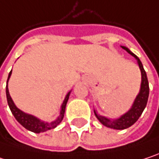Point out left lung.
Masks as SVG:
<instances>
[{
	"label": "left lung",
	"instance_id": "8db88e82",
	"mask_svg": "<svg viewBox=\"0 0 159 159\" xmlns=\"http://www.w3.org/2000/svg\"><path fill=\"white\" fill-rule=\"evenodd\" d=\"M121 48L125 49L128 53H130L133 57H134L135 60L137 61V63H138L140 71H141L142 81H141L140 91H139L138 95L136 96L131 109L126 113L121 115L120 118H118V119H109L107 117L99 115L96 110H94V113H95L97 119L104 126L111 128V129H115V130H124V129H127V128L131 127L133 124H134L137 121V120L139 119V117L142 115L144 108L146 107L147 100H148V96H149V84H148V80H147V76H146V73H145V71L143 69L141 61L139 60V58L135 54H134L128 48H126L124 46H121Z\"/></svg>",
	"mask_w": 159,
	"mask_h": 159
}]
</instances>
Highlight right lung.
I'll return each instance as SVG.
<instances>
[{"mask_svg":"<svg viewBox=\"0 0 159 159\" xmlns=\"http://www.w3.org/2000/svg\"><path fill=\"white\" fill-rule=\"evenodd\" d=\"M11 75H12V71L9 73V75H8V79H7V85H6V98H7V102H8V105H9V108L12 111L13 115L15 116V118L16 119V120L23 126L25 127L26 130L30 131V132H33V133H36V134H39V133H44V132H47L48 130H51V129H54L56 128L62 120L63 117H64V113H65V108H66V104H67V101L69 99V97H70V94H71V91H69L61 104V111H60V116L53 121L51 122H46V121H43L41 120H39V118L31 115V114H27L24 111H22L21 110H19L17 107L16 106V104L14 103L11 96H10V93H9V89H8V81L11 77Z\"/></svg>","mask_w":159,"mask_h":159,"instance_id":"add662e5","label":"right lung"}]
</instances>
